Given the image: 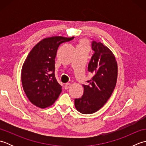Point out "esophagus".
<instances>
[{"label":"esophagus","instance_id":"obj_1","mask_svg":"<svg viewBox=\"0 0 146 146\" xmlns=\"http://www.w3.org/2000/svg\"><path fill=\"white\" fill-rule=\"evenodd\" d=\"M70 86H71V84L70 83H65L64 84V89H68V88H69L70 87Z\"/></svg>","mask_w":146,"mask_h":146}]
</instances>
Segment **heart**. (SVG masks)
Here are the masks:
<instances>
[{
    "instance_id": "heart-1",
    "label": "heart",
    "mask_w": 146,
    "mask_h": 146,
    "mask_svg": "<svg viewBox=\"0 0 146 146\" xmlns=\"http://www.w3.org/2000/svg\"><path fill=\"white\" fill-rule=\"evenodd\" d=\"M80 46H88V42L85 39H82L80 41Z\"/></svg>"
}]
</instances>
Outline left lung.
<instances>
[{
	"label": "left lung",
	"instance_id": "1",
	"mask_svg": "<svg viewBox=\"0 0 146 146\" xmlns=\"http://www.w3.org/2000/svg\"><path fill=\"white\" fill-rule=\"evenodd\" d=\"M94 51L88 66L93 75L87 85H83V95L75 99L77 110L83 114H91L98 110L109 99L115 87L117 80V64L110 49L102 42L92 39Z\"/></svg>",
	"mask_w": 146,
	"mask_h": 146
}]
</instances>
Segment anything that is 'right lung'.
<instances>
[{"label": "right lung", "mask_w": 146, "mask_h": 146, "mask_svg": "<svg viewBox=\"0 0 146 146\" xmlns=\"http://www.w3.org/2000/svg\"><path fill=\"white\" fill-rule=\"evenodd\" d=\"M72 38L54 36L42 39L30 51L22 68L23 89L29 101L44 108L51 106L61 92L55 78V57L62 43Z\"/></svg>", "instance_id": "add662e5"}]
</instances>
